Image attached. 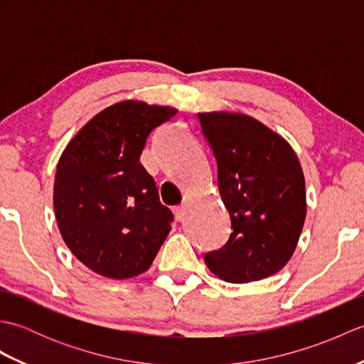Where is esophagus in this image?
Returning a JSON list of instances; mask_svg holds the SVG:
<instances>
[{"instance_id":"esophagus-1","label":"esophagus","mask_w":364,"mask_h":364,"mask_svg":"<svg viewBox=\"0 0 364 364\" xmlns=\"http://www.w3.org/2000/svg\"><path fill=\"white\" fill-rule=\"evenodd\" d=\"M173 213H175L176 220H178V222H183L184 219H186V215H188V208L184 206V205H180V206L175 208Z\"/></svg>"}]
</instances>
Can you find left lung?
Returning a JSON list of instances; mask_svg holds the SVG:
<instances>
[{"instance_id":"obj_1","label":"left lung","mask_w":364,"mask_h":364,"mask_svg":"<svg viewBox=\"0 0 364 364\" xmlns=\"http://www.w3.org/2000/svg\"><path fill=\"white\" fill-rule=\"evenodd\" d=\"M218 161V186L231 235L205 255L208 269L230 283L262 280L296 252L306 218L305 176L289 142L242 112H198Z\"/></svg>"}]
</instances>
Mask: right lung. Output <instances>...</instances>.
<instances>
[{"label": "right lung", "instance_id": "obj_1", "mask_svg": "<svg viewBox=\"0 0 364 364\" xmlns=\"http://www.w3.org/2000/svg\"><path fill=\"white\" fill-rule=\"evenodd\" d=\"M175 107L123 100L94 115L60 154L53 205L64 242L84 266L112 280L149 270L172 211L139 162L146 136Z\"/></svg>", "mask_w": 364, "mask_h": 364}]
</instances>
